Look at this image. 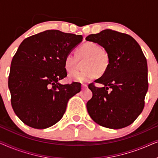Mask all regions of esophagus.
Listing matches in <instances>:
<instances>
[{
  "instance_id": "esophagus-1",
  "label": "esophagus",
  "mask_w": 158,
  "mask_h": 158,
  "mask_svg": "<svg viewBox=\"0 0 158 158\" xmlns=\"http://www.w3.org/2000/svg\"><path fill=\"white\" fill-rule=\"evenodd\" d=\"M81 87H82V89H85V88L88 87V85H87V84H85V83H82Z\"/></svg>"
}]
</instances>
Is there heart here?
Here are the masks:
<instances>
[{
  "mask_svg": "<svg viewBox=\"0 0 158 158\" xmlns=\"http://www.w3.org/2000/svg\"><path fill=\"white\" fill-rule=\"evenodd\" d=\"M77 55L69 52L64 57V68L68 72L75 71L80 60H86L83 72H73L69 74V80L74 82H88L98 77V72H105L109 65V57L98 44L88 42L77 49Z\"/></svg>",
  "mask_w": 158,
  "mask_h": 158,
  "instance_id": "heart-1",
  "label": "heart"
}]
</instances>
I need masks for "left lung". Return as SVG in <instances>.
I'll list each match as a JSON object with an SVG mask.
<instances>
[{
	"instance_id": "left-lung-1",
	"label": "left lung",
	"mask_w": 158,
	"mask_h": 158,
	"mask_svg": "<svg viewBox=\"0 0 158 158\" xmlns=\"http://www.w3.org/2000/svg\"><path fill=\"white\" fill-rule=\"evenodd\" d=\"M98 43L107 52L109 65L96 83L88 88L93 97L87 102L88 114L101 126L118 129L135 122L144 106L148 89V64L142 49L129 34L111 29L85 38Z\"/></svg>"
}]
</instances>
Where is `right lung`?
Returning a JSON list of instances; mask_svg holds the SVG:
<instances>
[{"mask_svg": "<svg viewBox=\"0 0 158 158\" xmlns=\"http://www.w3.org/2000/svg\"><path fill=\"white\" fill-rule=\"evenodd\" d=\"M83 36L47 30L25 39L13 57L8 77L10 101L27 126L46 129L61 119L69 99L81 91L77 83L61 85L67 76L66 55Z\"/></svg>", "mask_w": 158, "mask_h": 158, "instance_id": "add662e5", "label": "right lung"}]
</instances>
